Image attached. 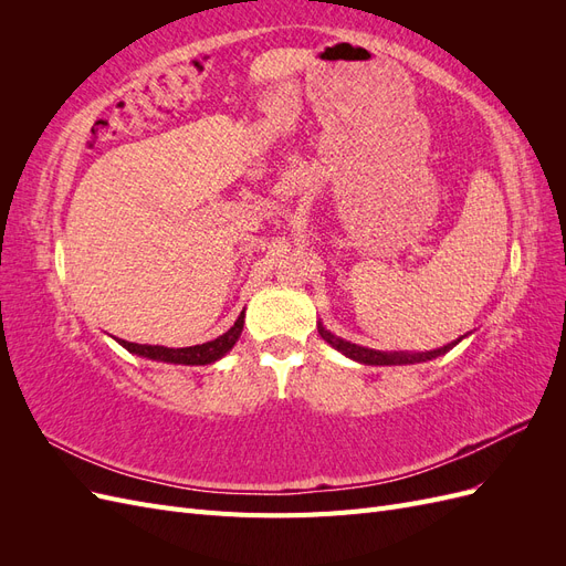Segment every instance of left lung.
<instances>
[{
	"label": "left lung",
	"mask_w": 566,
	"mask_h": 566,
	"mask_svg": "<svg viewBox=\"0 0 566 566\" xmlns=\"http://www.w3.org/2000/svg\"><path fill=\"white\" fill-rule=\"evenodd\" d=\"M318 335L328 342V345L333 349H337L339 354H345L347 358H352V361L356 364H364V366H408V364H424V361H432V358L447 354L449 349H453L462 335L458 339H453L451 345H443L439 349H430V352H380V349H368V347H361V345H354V342H347L342 339L337 335H333L325 325L318 321Z\"/></svg>",
	"instance_id": "obj_1"
}]
</instances>
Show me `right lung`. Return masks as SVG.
I'll return each instance as SVG.
<instances>
[{"label":"right lung","mask_w":566,"mask_h":566,"mask_svg":"<svg viewBox=\"0 0 566 566\" xmlns=\"http://www.w3.org/2000/svg\"><path fill=\"white\" fill-rule=\"evenodd\" d=\"M243 323H245V312L235 318L231 328L219 335L217 339L202 342V345L193 347H181V349H169L160 345H139V342H127V339H117V345H123L129 354L150 358V361H163V364H177V366H208L219 361L221 356H227L233 345L243 333Z\"/></svg>","instance_id":"right-lung-1"}]
</instances>
